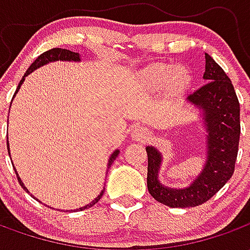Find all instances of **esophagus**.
<instances>
[{"label":"esophagus","mask_w":250,"mask_h":250,"mask_svg":"<svg viewBox=\"0 0 250 250\" xmlns=\"http://www.w3.org/2000/svg\"><path fill=\"white\" fill-rule=\"evenodd\" d=\"M132 138L139 142L150 141L151 139V131L146 127H136L135 130L132 131Z\"/></svg>","instance_id":"esophagus-1"}]
</instances>
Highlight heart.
I'll return each instance as SVG.
<instances>
[{
    "instance_id": "b5f03b06",
    "label": "heart",
    "mask_w": 250,
    "mask_h": 250,
    "mask_svg": "<svg viewBox=\"0 0 250 250\" xmlns=\"http://www.w3.org/2000/svg\"><path fill=\"white\" fill-rule=\"evenodd\" d=\"M142 80L148 88H161L168 83L171 91L184 89L190 82V75L185 68H175L167 64H154L142 73Z\"/></svg>"
}]
</instances>
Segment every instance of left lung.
I'll return each instance as SVG.
<instances>
[{
	"instance_id": "1",
	"label": "left lung",
	"mask_w": 250,
	"mask_h": 250,
	"mask_svg": "<svg viewBox=\"0 0 250 250\" xmlns=\"http://www.w3.org/2000/svg\"><path fill=\"white\" fill-rule=\"evenodd\" d=\"M205 59L206 83L188 98L204 109L208 127V161L202 173L186 188H165L158 181L161 154L154 147H146L148 193L170 208H194L208 202L225 186L236 167L241 132L238 98L224 69L208 53Z\"/></svg>"
}]
</instances>
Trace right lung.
<instances>
[{
    "mask_svg": "<svg viewBox=\"0 0 250 250\" xmlns=\"http://www.w3.org/2000/svg\"><path fill=\"white\" fill-rule=\"evenodd\" d=\"M56 60H66V62H69V60H73V62H79L80 60V56H79V53H76V52H72V51H68V49H62V48H53V49H49V51L44 52V53H41L40 56L36 59L35 62L30 64V66L28 68V71L25 72L24 77L21 79V82H20L19 87H17V89H16V92L19 91L20 87H21V84H22V82L25 80V76H28L30 72H33L36 69V68H39V66L44 65V64H46V62H56ZM8 152H9V143H8ZM118 154H119V151L116 150V151L111 155V158H109V162H108V166H111L112 165V162H114L115 159H116V157H118ZM16 175H17V171H16ZM17 179H19L20 185L24 188V190H26V188L24 186V184H22V181L20 179V177L17 175ZM28 191V190H26ZM29 193V191H28ZM104 194V190L100 193V195H98L96 197V199L95 201H92L89 205H85V206H83V208H80L79 210H85L88 209V208H91V206H93V205L98 202L99 199L102 198V195Z\"/></svg>",
    "mask_w": 250,
    "mask_h": 250,
    "instance_id": "add662e5",
    "label": "right lung"
}]
</instances>
